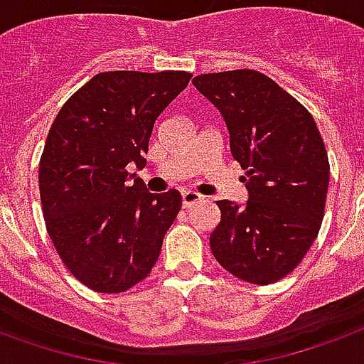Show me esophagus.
I'll use <instances>...</instances> for the list:
<instances>
[{"label": "esophagus", "mask_w": 364, "mask_h": 364, "mask_svg": "<svg viewBox=\"0 0 364 364\" xmlns=\"http://www.w3.org/2000/svg\"><path fill=\"white\" fill-rule=\"evenodd\" d=\"M181 200H183V208H191L193 204L204 200V196L198 195V193H195V191H183Z\"/></svg>", "instance_id": "obj_1"}]
</instances>
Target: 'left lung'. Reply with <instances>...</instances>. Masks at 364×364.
<instances>
[{
  "mask_svg": "<svg viewBox=\"0 0 364 364\" xmlns=\"http://www.w3.org/2000/svg\"><path fill=\"white\" fill-rule=\"evenodd\" d=\"M193 85L225 119L249 191L245 206L216 203L222 220L210 233L212 255L235 278L274 284L297 268L322 225L324 141L309 109L262 73H208Z\"/></svg>",
  "mask_w": 364,
  "mask_h": 364,
  "instance_id": "8db88e82",
  "label": "left lung"
}]
</instances>
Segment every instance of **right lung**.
Returning <instances> with one entry per match:
<instances>
[{"instance_id": "add662e5", "label": "right lung", "mask_w": 364, "mask_h": 364, "mask_svg": "<svg viewBox=\"0 0 364 364\" xmlns=\"http://www.w3.org/2000/svg\"><path fill=\"white\" fill-rule=\"evenodd\" d=\"M187 71H107L59 109L40 158L46 228L67 270L98 293L146 278L181 210L179 191L148 193L129 168L146 166L156 119L187 88Z\"/></svg>"}]
</instances>
